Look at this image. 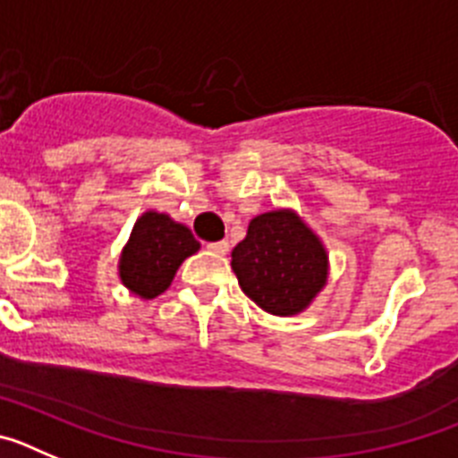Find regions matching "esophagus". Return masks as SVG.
Instances as JSON below:
<instances>
[{
	"label": "esophagus",
	"mask_w": 458,
	"mask_h": 458,
	"mask_svg": "<svg viewBox=\"0 0 458 458\" xmlns=\"http://www.w3.org/2000/svg\"><path fill=\"white\" fill-rule=\"evenodd\" d=\"M206 248H208L213 254H217V257H225V254L229 252V242H226V241L210 242V245H206Z\"/></svg>",
	"instance_id": "34e87169"
}]
</instances>
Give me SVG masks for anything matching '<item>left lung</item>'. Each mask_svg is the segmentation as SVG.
Returning <instances> with one entry per match:
<instances>
[{
	"label": "left lung",
	"instance_id": "1",
	"mask_svg": "<svg viewBox=\"0 0 458 458\" xmlns=\"http://www.w3.org/2000/svg\"><path fill=\"white\" fill-rule=\"evenodd\" d=\"M242 293L273 317H295L327 282L326 245L293 208L254 217L248 236L232 250Z\"/></svg>",
	"mask_w": 458,
	"mask_h": 458
}]
</instances>
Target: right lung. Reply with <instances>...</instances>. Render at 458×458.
I'll list each match as a JSON object with an SVG mask.
<instances>
[{
  "label": "right lung",
  "mask_w": 458,
  "mask_h": 458,
  "mask_svg": "<svg viewBox=\"0 0 458 458\" xmlns=\"http://www.w3.org/2000/svg\"><path fill=\"white\" fill-rule=\"evenodd\" d=\"M199 248L188 226L167 213L147 210L137 217L121 250L119 277L131 293L151 301L169 289L179 266Z\"/></svg>",
  "instance_id": "right-lung-1"
}]
</instances>
